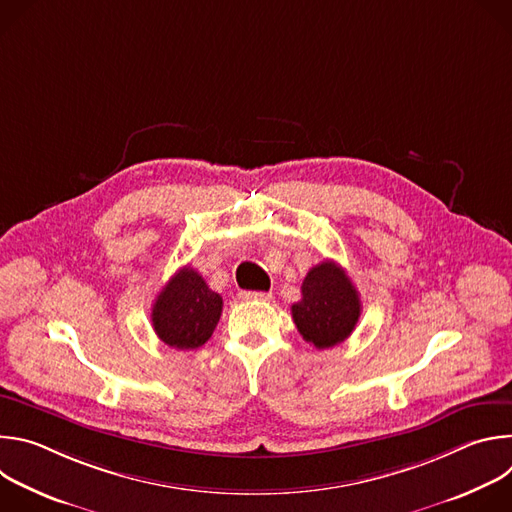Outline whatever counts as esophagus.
Masks as SVG:
<instances>
[{
	"label": "esophagus",
	"mask_w": 512,
	"mask_h": 512,
	"mask_svg": "<svg viewBox=\"0 0 512 512\" xmlns=\"http://www.w3.org/2000/svg\"><path fill=\"white\" fill-rule=\"evenodd\" d=\"M239 298L243 302H269L271 294H267V291H241Z\"/></svg>",
	"instance_id": "obj_1"
}]
</instances>
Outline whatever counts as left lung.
I'll use <instances>...</instances> for the list:
<instances>
[{
	"instance_id": "obj_1",
	"label": "left lung",
	"mask_w": 512,
	"mask_h": 512,
	"mask_svg": "<svg viewBox=\"0 0 512 512\" xmlns=\"http://www.w3.org/2000/svg\"><path fill=\"white\" fill-rule=\"evenodd\" d=\"M360 310L358 291L344 269L334 261H322L308 271L302 300L291 306V316L306 342L332 348L352 334Z\"/></svg>"
}]
</instances>
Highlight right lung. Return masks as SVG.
<instances>
[{"instance_id": "add662e5", "label": "right lung", "mask_w": 512, "mask_h": 512, "mask_svg": "<svg viewBox=\"0 0 512 512\" xmlns=\"http://www.w3.org/2000/svg\"><path fill=\"white\" fill-rule=\"evenodd\" d=\"M221 312L223 298L196 269L186 265L162 287L152 306V324L164 344L192 350L212 336Z\"/></svg>"}]
</instances>
